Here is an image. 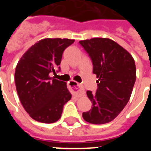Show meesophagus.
<instances>
[{
	"label": "esophagus",
	"mask_w": 151,
	"mask_h": 151,
	"mask_svg": "<svg viewBox=\"0 0 151 151\" xmlns=\"http://www.w3.org/2000/svg\"><path fill=\"white\" fill-rule=\"evenodd\" d=\"M69 86L70 88L75 92V94L76 95V97H81L85 93V88L84 86L81 84L78 83V82H75V81H71L69 82Z\"/></svg>",
	"instance_id": "1"
}]
</instances>
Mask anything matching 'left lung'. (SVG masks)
I'll return each mask as SVG.
<instances>
[{"mask_svg":"<svg viewBox=\"0 0 151 151\" xmlns=\"http://www.w3.org/2000/svg\"><path fill=\"white\" fill-rule=\"evenodd\" d=\"M79 44L91 60L93 73L98 78L95 93L87 91L91 109L84 112L82 116L91 124L107 123L130 99L136 80L134 60L127 50L109 38H94Z\"/></svg>","mask_w":151,"mask_h":151,"instance_id":"1","label":"left lung"}]
</instances>
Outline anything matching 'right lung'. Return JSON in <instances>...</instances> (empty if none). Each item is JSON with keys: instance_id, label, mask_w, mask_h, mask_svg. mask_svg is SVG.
I'll list each match as a JSON object with an SVG mask.
<instances>
[{"instance_id": "obj_1", "label": "right lung", "mask_w": 151, "mask_h": 151, "mask_svg": "<svg viewBox=\"0 0 151 151\" xmlns=\"http://www.w3.org/2000/svg\"><path fill=\"white\" fill-rule=\"evenodd\" d=\"M75 41L67 38H45L22 55L15 71V83L20 102L33 119L53 123L61 117L65 104L71 99L66 82L50 78L60 70L64 50Z\"/></svg>"}]
</instances>
